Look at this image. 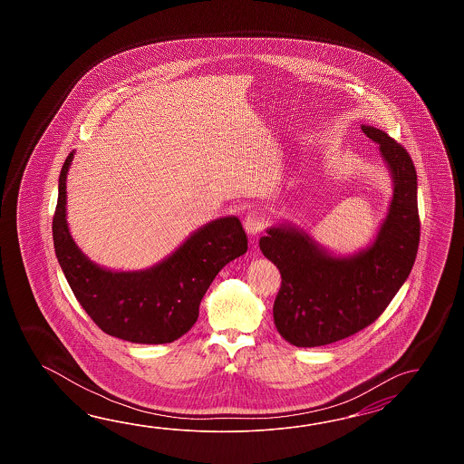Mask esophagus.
<instances>
[{
	"mask_svg": "<svg viewBox=\"0 0 464 464\" xmlns=\"http://www.w3.org/2000/svg\"><path fill=\"white\" fill-rule=\"evenodd\" d=\"M266 226V212L264 208H252L246 212L244 218V227H246L248 236H256L260 234Z\"/></svg>",
	"mask_w": 464,
	"mask_h": 464,
	"instance_id": "esophagus-1",
	"label": "esophagus"
}]
</instances>
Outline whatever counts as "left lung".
I'll return each instance as SVG.
<instances>
[{"instance_id": "left-lung-1", "label": "left lung", "mask_w": 464, "mask_h": 464, "mask_svg": "<svg viewBox=\"0 0 464 464\" xmlns=\"http://www.w3.org/2000/svg\"><path fill=\"white\" fill-rule=\"evenodd\" d=\"M362 130L380 146L393 178L375 242L353 256H334L294 226L270 227L258 242L282 276L274 322L292 345H328L372 325L413 268L420 244L413 160L385 130L365 124Z\"/></svg>"}]
</instances>
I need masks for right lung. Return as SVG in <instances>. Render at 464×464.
I'll return each instance as SVG.
<instances>
[{"instance_id": "1", "label": "right lung", "mask_w": 464, "mask_h": 464, "mask_svg": "<svg viewBox=\"0 0 464 464\" xmlns=\"http://www.w3.org/2000/svg\"><path fill=\"white\" fill-rule=\"evenodd\" d=\"M74 152L64 160L53 218V240L71 290L92 322L111 336L160 345L178 340L198 322V305L218 272L246 252V230L237 218L198 228L158 266L112 272L96 266L74 244L66 222V176Z\"/></svg>"}]
</instances>
